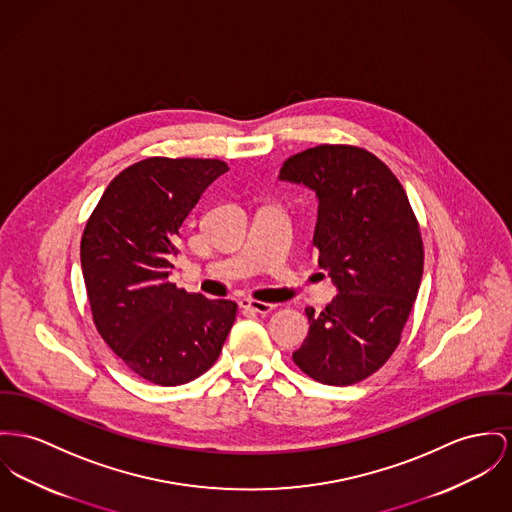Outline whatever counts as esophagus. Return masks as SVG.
<instances>
[{"instance_id":"1","label":"esophagus","mask_w":512,"mask_h":512,"mask_svg":"<svg viewBox=\"0 0 512 512\" xmlns=\"http://www.w3.org/2000/svg\"><path fill=\"white\" fill-rule=\"evenodd\" d=\"M239 305L240 308L256 312V314H268V312H272L273 308H275V305H272V303H264V301H256V299H242Z\"/></svg>"}]
</instances>
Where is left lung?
Masks as SVG:
<instances>
[{
    "instance_id": "8db88e82",
    "label": "left lung",
    "mask_w": 512,
    "mask_h": 512,
    "mask_svg": "<svg viewBox=\"0 0 512 512\" xmlns=\"http://www.w3.org/2000/svg\"><path fill=\"white\" fill-rule=\"evenodd\" d=\"M279 178L316 192L312 244L338 287L322 312L307 308L308 336L293 353L305 375L349 386L396 351L423 275V240L400 180L355 145H316L289 157Z\"/></svg>"
}]
</instances>
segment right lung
Returning a JSON list of instances; mask_svg holds the SVG:
<instances>
[{
    "label": "right lung",
    "instance_id": "obj_1",
    "mask_svg": "<svg viewBox=\"0 0 512 512\" xmlns=\"http://www.w3.org/2000/svg\"><path fill=\"white\" fill-rule=\"evenodd\" d=\"M229 171L219 159L149 157L106 186L81 237V268L93 322L136 375L186 384L217 361L237 303L209 301L169 281L188 213Z\"/></svg>",
    "mask_w": 512,
    "mask_h": 512
}]
</instances>
